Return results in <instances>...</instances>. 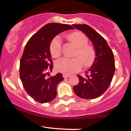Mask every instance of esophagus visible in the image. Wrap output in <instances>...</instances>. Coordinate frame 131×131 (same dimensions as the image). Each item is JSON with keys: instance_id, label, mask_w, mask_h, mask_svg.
Here are the masks:
<instances>
[{"instance_id": "obj_1", "label": "esophagus", "mask_w": 131, "mask_h": 131, "mask_svg": "<svg viewBox=\"0 0 131 131\" xmlns=\"http://www.w3.org/2000/svg\"><path fill=\"white\" fill-rule=\"evenodd\" d=\"M62 77H64V78H69V77H70V76L69 74H62Z\"/></svg>"}]
</instances>
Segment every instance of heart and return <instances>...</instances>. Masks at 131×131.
Returning <instances> with one entry per match:
<instances>
[{
    "label": "heart",
    "instance_id": "heart-1",
    "mask_svg": "<svg viewBox=\"0 0 131 131\" xmlns=\"http://www.w3.org/2000/svg\"><path fill=\"white\" fill-rule=\"evenodd\" d=\"M69 38L78 48L74 55L78 58H61L55 63V68L59 72L70 74L79 71L82 64L84 67L90 66L95 59V54L92 47L87 45L88 38L82 33L74 32L69 36ZM61 48L62 44L60 37H54L50 45V52L52 57H59L61 54Z\"/></svg>",
    "mask_w": 131,
    "mask_h": 131
}]
</instances>
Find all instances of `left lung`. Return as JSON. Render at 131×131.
I'll list each match as a JSON object with an SVG mask.
<instances>
[{"label":"left lung","mask_w":131,"mask_h":131,"mask_svg":"<svg viewBox=\"0 0 131 131\" xmlns=\"http://www.w3.org/2000/svg\"><path fill=\"white\" fill-rule=\"evenodd\" d=\"M75 28L84 33L90 39L95 49V58L86 77L77 75L79 82L73 87L78 97L86 100L102 95L110 86L115 70L114 55L106 40L90 26L73 24Z\"/></svg>","instance_id":"left-lung-1"}]
</instances>
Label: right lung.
I'll return each instance as SVG.
<instances>
[{"label":"right lung","instance_id":"obj_1","mask_svg":"<svg viewBox=\"0 0 131 131\" xmlns=\"http://www.w3.org/2000/svg\"><path fill=\"white\" fill-rule=\"evenodd\" d=\"M73 29L68 24H48L34 34L25 46L20 62V80L26 92L39 103L53 101L57 96V85L64 79L61 73L48 77V70L53 69L50 44L58 34Z\"/></svg>","mask_w":131,"mask_h":131}]
</instances>
